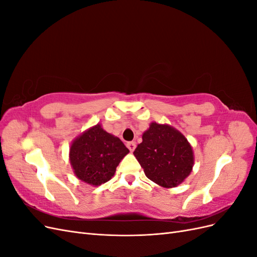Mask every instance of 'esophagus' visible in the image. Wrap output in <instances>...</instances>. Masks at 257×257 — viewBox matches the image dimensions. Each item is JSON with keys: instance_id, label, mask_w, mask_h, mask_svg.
Segmentation results:
<instances>
[{"instance_id": "obj_1", "label": "esophagus", "mask_w": 257, "mask_h": 257, "mask_svg": "<svg viewBox=\"0 0 257 257\" xmlns=\"http://www.w3.org/2000/svg\"><path fill=\"white\" fill-rule=\"evenodd\" d=\"M126 147L128 148L131 152H133L135 150V148H136V144L134 142H130V143L126 144Z\"/></svg>"}]
</instances>
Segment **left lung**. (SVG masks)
<instances>
[{
  "label": "left lung",
  "mask_w": 257,
  "mask_h": 257,
  "mask_svg": "<svg viewBox=\"0 0 257 257\" xmlns=\"http://www.w3.org/2000/svg\"><path fill=\"white\" fill-rule=\"evenodd\" d=\"M145 175L163 188H175L188 177L194 165L190 143L168 124L152 122L134 151Z\"/></svg>",
  "instance_id": "1"
}]
</instances>
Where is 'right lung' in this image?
I'll return each instance as SVG.
<instances>
[{"mask_svg": "<svg viewBox=\"0 0 257 257\" xmlns=\"http://www.w3.org/2000/svg\"><path fill=\"white\" fill-rule=\"evenodd\" d=\"M128 152L120 138L96 124L73 142L69 161L77 178L97 186L110 180L116 166Z\"/></svg>", "mask_w": 257, "mask_h": 257, "instance_id": "obj_1", "label": "right lung"}]
</instances>
